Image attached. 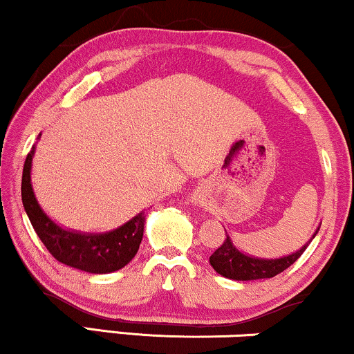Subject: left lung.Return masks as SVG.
Returning <instances> with one entry per match:
<instances>
[{
  "label": "left lung",
  "instance_id": "8db88e82",
  "mask_svg": "<svg viewBox=\"0 0 354 354\" xmlns=\"http://www.w3.org/2000/svg\"><path fill=\"white\" fill-rule=\"evenodd\" d=\"M318 230H320V226H318L315 233H313L310 241L315 238ZM310 241L305 243L299 251L292 252V254L274 257V259H266V257H254L239 251L233 244V241H231V238L226 234L225 243L210 256V264L220 276L231 279V281H257V279H269L281 274L282 270H286L287 268H290V266L302 256V252L307 250Z\"/></svg>",
  "mask_w": 354,
  "mask_h": 354
}]
</instances>
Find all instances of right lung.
Returning <instances> with one entry per match:
<instances>
[{"label": "right lung", "instance_id": "1", "mask_svg": "<svg viewBox=\"0 0 354 354\" xmlns=\"http://www.w3.org/2000/svg\"><path fill=\"white\" fill-rule=\"evenodd\" d=\"M34 152H36V144L26 157L21 197H23L24 210L28 213L30 225L47 251L59 263L90 274H110L129 264L141 244L146 210L138 213L120 228L104 231V233H84V231L67 230L57 225L42 210L34 194L32 182H30Z\"/></svg>", "mask_w": 354, "mask_h": 354}]
</instances>
